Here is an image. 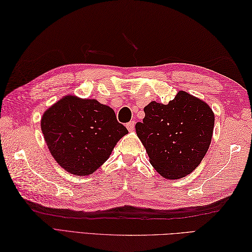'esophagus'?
<instances>
[{"label": "esophagus", "instance_id": "esophagus-1", "mask_svg": "<svg viewBox=\"0 0 252 252\" xmlns=\"http://www.w3.org/2000/svg\"><path fill=\"white\" fill-rule=\"evenodd\" d=\"M126 127H127V129L129 130V131H132L133 129H134V122L133 121H130L129 123H127L126 124Z\"/></svg>", "mask_w": 252, "mask_h": 252}]
</instances>
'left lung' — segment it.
Masks as SVG:
<instances>
[{
  "mask_svg": "<svg viewBox=\"0 0 252 252\" xmlns=\"http://www.w3.org/2000/svg\"><path fill=\"white\" fill-rule=\"evenodd\" d=\"M136 131L150 161L164 179L177 180L201 163L210 147L215 118L207 103L180 91L167 105L152 101Z\"/></svg>",
  "mask_w": 252,
  "mask_h": 252,
  "instance_id": "left-lung-1",
  "label": "left lung"
}]
</instances>
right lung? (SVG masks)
Segmentation results:
<instances>
[{
    "instance_id": "obj_1",
    "label": "right lung",
    "mask_w": 252,
    "mask_h": 252,
    "mask_svg": "<svg viewBox=\"0 0 252 252\" xmlns=\"http://www.w3.org/2000/svg\"><path fill=\"white\" fill-rule=\"evenodd\" d=\"M41 131L51 155L67 172L89 175L128 133L113 109L95 99L65 96L42 115Z\"/></svg>"
}]
</instances>
